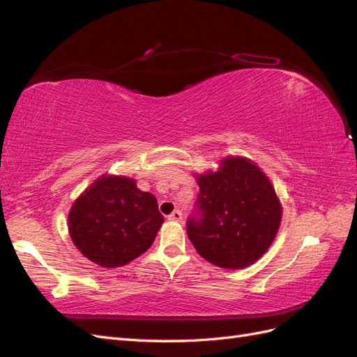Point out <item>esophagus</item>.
I'll return each mask as SVG.
<instances>
[{"label": "esophagus", "mask_w": 357, "mask_h": 357, "mask_svg": "<svg viewBox=\"0 0 357 357\" xmlns=\"http://www.w3.org/2000/svg\"><path fill=\"white\" fill-rule=\"evenodd\" d=\"M168 219L172 220V222H181L183 214H181L180 210H174V211H172V213L168 215Z\"/></svg>", "instance_id": "esophagus-1"}]
</instances>
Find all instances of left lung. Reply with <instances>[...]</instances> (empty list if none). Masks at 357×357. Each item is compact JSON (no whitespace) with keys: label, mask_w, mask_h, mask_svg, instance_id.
Instances as JSON below:
<instances>
[{"label":"left lung","mask_w":357,"mask_h":357,"mask_svg":"<svg viewBox=\"0 0 357 357\" xmlns=\"http://www.w3.org/2000/svg\"><path fill=\"white\" fill-rule=\"evenodd\" d=\"M197 181V210L186 223L193 247L220 268L255 264L273 244L282 222V204L271 181L255 162L234 156Z\"/></svg>","instance_id":"8db88e82"}]
</instances>
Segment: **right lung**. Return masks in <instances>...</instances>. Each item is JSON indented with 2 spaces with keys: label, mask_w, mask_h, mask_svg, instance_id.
I'll return each instance as SVG.
<instances>
[{
  "label": "right lung",
  "mask_w": 357,
  "mask_h": 357,
  "mask_svg": "<svg viewBox=\"0 0 357 357\" xmlns=\"http://www.w3.org/2000/svg\"><path fill=\"white\" fill-rule=\"evenodd\" d=\"M162 222L156 198L139 190L134 178L102 176L73 204L68 231L89 261L117 268L153 244Z\"/></svg>",
  "instance_id": "1"
}]
</instances>
